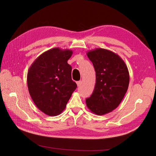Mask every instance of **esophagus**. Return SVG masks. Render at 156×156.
<instances>
[{"instance_id": "1", "label": "esophagus", "mask_w": 156, "mask_h": 156, "mask_svg": "<svg viewBox=\"0 0 156 156\" xmlns=\"http://www.w3.org/2000/svg\"><path fill=\"white\" fill-rule=\"evenodd\" d=\"M82 80H80V81H77V82H76V84H77L78 87H80V86L82 84Z\"/></svg>"}]
</instances>
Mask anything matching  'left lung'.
<instances>
[{
    "label": "left lung",
    "mask_w": 156,
    "mask_h": 156,
    "mask_svg": "<svg viewBox=\"0 0 156 156\" xmlns=\"http://www.w3.org/2000/svg\"><path fill=\"white\" fill-rule=\"evenodd\" d=\"M87 55L95 69L96 84L86 103L92 112L102 115L121 103L129 87V71L118 55L107 49H97Z\"/></svg>",
    "instance_id": "1"
}]
</instances>
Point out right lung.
<instances>
[{
    "instance_id": "1",
    "label": "right lung",
    "mask_w": 156,
    "mask_h": 156,
    "mask_svg": "<svg viewBox=\"0 0 156 156\" xmlns=\"http://www.w3.org/2000/svg\"><path fill=\"white\" fill-rule=\"evenodd\" d=\"M72 55L71 50L51 49L39 56L29 69V94L46 115L60 114L77 88L72 80V66L68 64Z\"/></svg>"
}]
</instances>
